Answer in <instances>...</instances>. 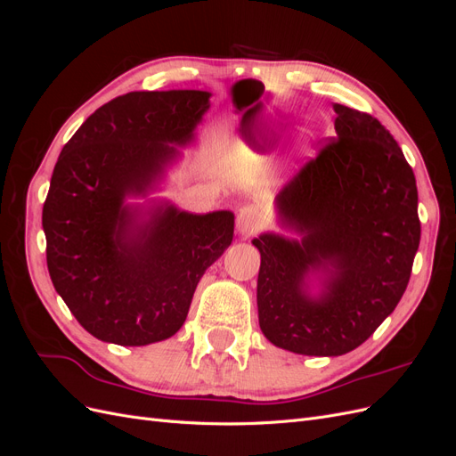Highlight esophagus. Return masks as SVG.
<instances>
[{"mask_svg": "<svg viewBox=\"0 0 456 456\" xmlns=\"http://www.w3.org/2000/svg\"><path fill=\"white\" fill-rule=\"evenodd\" d=\"M236 228L240 236H253L255 232H258L260 223H258V215L253 209V207H241L238 218H236Z\"/></svg>", "mask_w": 456, "mask_h": 456, "instance_id": "1", "label": "esophagus"}]
</instances>
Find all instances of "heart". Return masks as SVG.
I'll use <instances>...</instances> for the list:
<instances>
[{"mask_svg":"<svg viewBox=\"0 0 456 456\" xmlns=\"http://www.w3.org/2000/svg\"><path fill=\"white\" fill-rule=\"evenodd\" d=\"M236 148H240V144H236Z\"/></svg>","mask_w":456,"mask_h":456,"instance_id":"obj_1","label":"heart"}]
</instances>
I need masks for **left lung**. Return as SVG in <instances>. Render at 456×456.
I'll return each mask as SVG.
<instances>
[{
    "instance_id": "8db88e82",
    "label": "left lung",
    "mask_w": 456,
    "mask_h": 456,
    "mask_svg": "<svg viewBox=\"0 0 456 456\" xmlns=\"http://www.w3.org/2000/svg\"><path fill=\"white\" fill-rule=\"evenodd\" d=\"M335 141L273 201L260 253L258 323L273 346L342 355L402 300L420 243L412 169L379 119L335 104Z\"/></svg>"
}]
</instances>
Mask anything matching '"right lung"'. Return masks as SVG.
<instances>
[{
    "mask_svg": "<svg viewBox=\"0 0 456 456\" xmlns=\"http://www.w3.org/2000/svg\"><path fill=\"white\" fill-rule=\"evenodd\" d=\"M211 96H118L86 119L54 165L41 216L49 275L79 325L102 342L146 346L173 337L201 275L232 243V211L196 215L150 198L196 142Z\"/></svg>",
    "mask_w": 456,
    "mask_h": 456,
    "instance_id": "1",
    "label": "right lung"
}]
</instances>
